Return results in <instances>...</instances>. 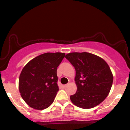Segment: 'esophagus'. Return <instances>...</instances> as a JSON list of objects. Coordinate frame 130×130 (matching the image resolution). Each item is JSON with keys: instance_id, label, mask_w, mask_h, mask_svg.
Returning a JSON list of instances; mask_svg holds the SVG:
<instances>
[{"instance_id": "esophagus-1", "label": "esophagus", "mask_w": 130, "mask_h": 130, "mask_svg": "<svg viewBox=\"0 0 130 130\" xmlns=\"http://www.w3.org/2000/svg\"><path fill=\"white\" fill-rule=\"evenodd\" d=\"M67 86H66V85H62V86H61V87H62V88H64H64H66V87Z\"/></svg>"}]
</instances>
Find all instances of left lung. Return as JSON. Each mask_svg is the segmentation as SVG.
<instances>
[{
    "instance_id": "1",
    "label": "left lung",
    "mask_w": 130,
    "mask_h": 130,
    "mask_svg": "<svg viewBox=\"0 0 130 130\" xmlns=\"http://www.w3.org/2000/svg\"><path fill=\"white\" fill-rule=\"evenodd\" d=\"M66 58L76 70L77 91L70 96L73 104L83 109L95 107L105 100L113 82V75L105 60L89 53H70Z\"/></svg>"
}]
</instances>
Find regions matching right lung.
I'll list each match as a JSON object with an SVG mask.
<instances>
[{
    "mask_svg": "<svg viewBox=\"0 0 130 130\" xmlns=\"http://www.w3.org/2000/svg\"><path fill=\"white\" fill-rule=\"evenodd\" d=\"M62 53H46L25 66L19 79L21 97L30 107L42 110L54 102L58 91L57 67L64 57Z\"/></svg>",
    "mask_w": 130,
    "mask_h": 130,
    "instance_id": "1",
    "label": "right lung"
}]
</instances>
